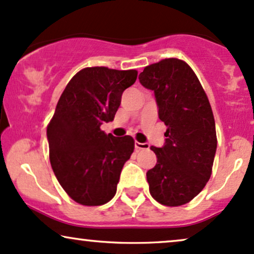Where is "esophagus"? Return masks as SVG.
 Instances as JSON below:
<instances>
[{
    "label": "esophagus",
    "instance_id": "34e87169",
    "mask_svg": "<svg viewBox=\"0 0 254 254\" xmlns=\"http://www.w3.org/2000/svg\"><path fill=\"white\" fill-rule=\"evenodd\" d=\"M134 147H135L136 151L148 150V148H150V145L146 144V142H138V141H135V142H134Z\"/></svg>",
    "mask_w": 254,
    "mask_h": 254
}]
</instances>
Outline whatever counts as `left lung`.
I'll use <instances>...</instances> for the list:
<instances>
[{
    "label": "left lung",
    "mask_w": 254,
    "mask_h": 254,
    "mask_svg": "<svg viewBox=\"0 0 254 254\" xmlns=\"http://www.w3.org/2000/svg\"><path fill=\"white\" fill-rule=\"evenodd\" d=\"M139 80L154 92L168 127L164 146L151 147L157 164L146 174L150 193L168 207L186 204L202 191L213 169L217 140L209 100L192 68L177 58L148 65Z\"/></svg>",
    "instance_id": "left-lung-1"
}]
</instances>
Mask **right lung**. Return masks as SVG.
<instances>
[{
    "instance_id": "add662e5",
    "label": "right lung",
    "mask_w": 254,
    "mask_h": 254,
    "mask_svg": "<svg viewBox=\"0 0 254 254\" xmlns=\"http://www.w3.org/2000/svg\"><path fill=\"white\" fill-rule=\"evenodd\" d=\"M136 70L85 67L63 91L47 126L50 162L57 180L73 201L101 205L115 196L121 170L134 140L101 130L114 120L122 92L136 80Z\"/></svg>"
}]
</instances>
